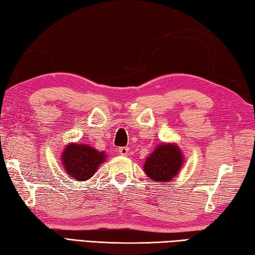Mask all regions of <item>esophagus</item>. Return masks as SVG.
<instances>
[{
	"mask_svg": "<svg viewBox=\"0 0 255 255\" xmlns=\"http://www.w3.org/2000/svg\"><path fill=\"white\" fill-rule=\"evenodd\" d=\"M119 153H120L122 156H127L128 154V147H120L119 148Z\"/></svg>",
	"mask_w": 255,
	"mask_h": 255,
	"instance_id": "1",
	"label": "esophagus"
}]
</instances>
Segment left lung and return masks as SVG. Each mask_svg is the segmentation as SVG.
Here are the masks:
<instances>
[{
    "label": "left lung",
    "mask_w": 255,
    "mask_h": 255,
    "mask_svg": "<svg viewBox=\"0 0 255 255\" xmlns=\"http://www.w3.org/2000/svg\"><path fill=\"white\" fill-rule=\"evenodd\" d=\"M184 164V155L177 144L160 143L145 159L143 169L154 181L169 183Z\"/></svg>",
    "instance_id": "8db88e82"
}]
</instances>
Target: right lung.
<instances>
[{"label": "right lung", "mask_w": 255, "mask_h": 255, "mask_svg": "<svg viewBox=\"0 0 255 255\" xmlns=\"http://www.w3.org/2000/svg\"><path fill=\"white\" fill-rule=\"evenodd\" d=\"M108 155L88 144L69 143L62 150L60 160L65 171L77 181H86L96 174Z\"/></svg>", "instance_id": "right-lung-1"}]
</instances>
